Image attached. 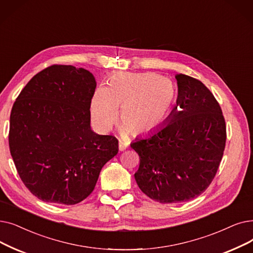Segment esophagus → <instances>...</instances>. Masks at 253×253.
<instances>
[{"label": "esophagus", "mask_w": 253, "mask_h": 253, "mask_svg": "<svg viewBox=\"0 0 253 253\" xmlns=\"http://www.w3.org/2000/svg\"><path fill=\"white\" fill-rule=\"evenodd\" d=\"M127 148H128V145L126 144L125 141L119 140V150H120V151H124V150H126Z\"/></svg>", "instance_id": "34e87169"}]
</instances>
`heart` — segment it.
Instances as JSON below:
<instances>
[{
	"label": "heart",
	"instance_id": "obj_1",
	"mask_svg": "<svg viewBox=\"0 0 253 253\" xmlns=\"http://www.w3.org/2000/svg\"><path fill=\"white\" fill-rule=\"evenodd\" d=\"M177 100L173 83L155 73L117 72L105 87L96 90L91 115L94 124L107 130L116 119L125 132L145 135L158 130L170 115Z\"/></svg>",
	"mask_w": 253,
	"mask_h": 253
}]
</instances>
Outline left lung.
Listing matches in <instances>:
<instances>
[{
	"instance_id": "8db88e82",
	"label": "left lung",
	"mask_w": 253,
	"mask_h": 253,
	"mask_svg": "<svg viewBox=\"0 0 253 253\" xmlns=\"http://www.w3.org/2000/svg\"><path fill=\"white\" fill-rule=\"evenodd\" d=\"M178 99L168 124L131 144L139 156L134 173L140 190L161 204L190 201L212 183L223 156L225 120L211 91L177 74Z\"/></svg>"
}]
</instances>
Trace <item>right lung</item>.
Here are the masks:
<instances>
[{
    "label": "right lung",
    "instance_id": "add662e5",
    "mask_svg": "<svg viewBox=\"0 0 253 253\" xmlns=\"http://www.w3.org/2000/svg\"><path fill=\"white\" fill-rule=\"evenodd\" d=\"M95 89L91 72L56 64L33 76L12 106L11 156L26 187L43 202H83L117 155L115 136L91 130Z\"/></svg>",
    "mask_w": 253,
    "mask_h": 253
}]
</instances>
